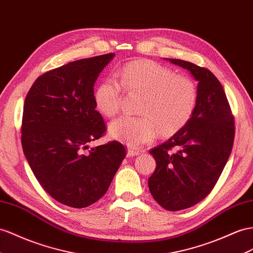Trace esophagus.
I'll return each instance as SVG.
<instances>
[{"mask_svg":"<svg viewBox=\"0 0 253 253\" xmlns=\"http://www.w3.org/2000/svg\"><path fill=\"white\" fill-rule=\"evenodd\" d=\"M140 154V151L137 150V148H132V147H129L127 150V156L129 157H133V156H137V155Z\"/></svg>","mask_w":253,"mask_h":253,"instance_id":"34e87169","label":"esophagus"}]
</instances>
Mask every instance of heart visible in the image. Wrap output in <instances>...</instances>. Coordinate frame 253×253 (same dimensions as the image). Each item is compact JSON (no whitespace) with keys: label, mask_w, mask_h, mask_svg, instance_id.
Segmentation results:
<instances>
[{"label":"heart","mask_w":253,"mask_h":253,"mask_svg":"<svg viewBox=\"0 0 253 253\" xmlns=\"http://www.w3.org/2000/svg\"><path fill=\"white\" fill-rule=\"evenodd\" d=\"M113 78L101 81L94 92L98 111L112 118L119 113L124 87L141 93L138 116H122L109 126L111 137L130 146L152 142L157 131L171 137L190 122L198 101V88L191 78L176 75L172 68L154 61L128 63Z\"/></svg>","instance_id":"obj_1"}]
</instances>
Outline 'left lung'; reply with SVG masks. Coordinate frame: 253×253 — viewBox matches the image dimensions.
Returning <instances> with one entry per match:
<instances>
[{
	"instance_id": "left-lung-1",
	"label": "left lung",
	"mask_w": 253,
	"mask_h": 253,
	"mask_svg": "<svg viewBox=\"0 0 253 253\" xmlns=\"http://www.w3.org/2000/svg\"><path fill=\"white\" fill-rule=\"evenodd\" d=\"M188 69L198 83L197 107L182 130L151 150L156 169L148 188L168 211L188 209L215 187L234 142V116L221 83L210 69L183 60L169 59Z\"/></svg>"
}]
</instances>
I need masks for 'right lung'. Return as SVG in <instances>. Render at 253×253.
<instances>
[{
	"instance_id": "add662e5",
	"label": "right lung",
	"mask_w": 253,
	"mask_h": 253,
	"mask_svg": "<svg viewBox=\"0 0 253 253\" xmlns=\"http://www.w3.org/2000/svg\"><path fill=\"white\" fill-rule=\"evenodd\" d=\"M114 53L68 63L40 76L25 97L23 153L35 177L57 202L83 209L97 202L126 156L118 141L89 148L106 124L94 83Z\"/></svg>"
}]
</instances>
